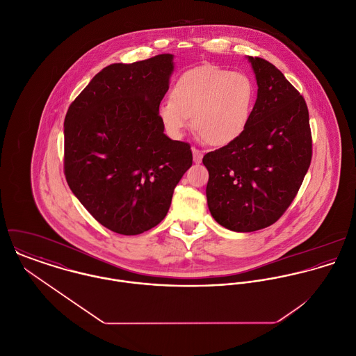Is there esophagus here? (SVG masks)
Listing matches in <instances>:
<instances>
[{"label":"esophagus","instance_id":"34e87169","mask_svg":"<svg viewBox=\"0 0 356 356\" xmlns=\"http://www.w3.org/2000/svg\"><path fill=\"white\" fill-rule=\"evenodd\" d=\"M192 152H193V160H195V163H202V160H203V151H199V149L193 148Z\"/></svg>","mask_w":356,"mask_h":356}]
</instances>
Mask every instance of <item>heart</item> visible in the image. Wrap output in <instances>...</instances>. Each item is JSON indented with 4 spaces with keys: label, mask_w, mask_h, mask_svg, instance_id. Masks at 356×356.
Masks as SVG:
<instances>
[{
    "label": "heart",
    "mask_w": 356,
    "mask_h": 356,
    "mask_svg": "<svg viewBox=\"0 0 356 356\" xmlns=\"http://www.w3.org/2000/svg\"><path fill=\"white\" fill-rule=\"evenodd\" d=\"M254 85L248 76L218 65H200L179 75L171 99L157 106V116L171 138H181L192 124L211 147H225L241 136L250 120Z\"/></svg>",
    "instance_id": "obj_1"
}]
</instances>
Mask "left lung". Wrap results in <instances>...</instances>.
Returning a JSON list of instances; mask_svg holds the SVG:
<instances>
[{
	"mask_svg": "<svg viewBox=\"0 0 356 356\" xmlns=\"http://www.w3.org/2000/svg\"><path fill=\"white\" fill-rule=\"evenodd\" d=\"M257 99L233 143L203 157L207 203L223 227L248 233L275 223L296 197L312 156L303 96L270 61L248 56Z\"/></svg>",
	"mask_w": 356,
	"mask_h": 356,
	"instance_id": "1",
	"label": "left lung"
}]
</instances>
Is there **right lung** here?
<instances>
[{"mask_svg": "<svg viewBox=\"0 0 356 356\" xmlns=\"http://www.w3.org/2000/svg\"><path fill=\"white\" fill-rule=\"evenodd\" d=\"M172 70L170 53L111 64L67 111V184L92 216L115 233L136 236L159 225L192 165L191 145L170 140L157 116Z\"/></svg>", "mask_w": 356, "mask_h": 356, "instance_id": "1", "label": "right lung"}]
</instances>
